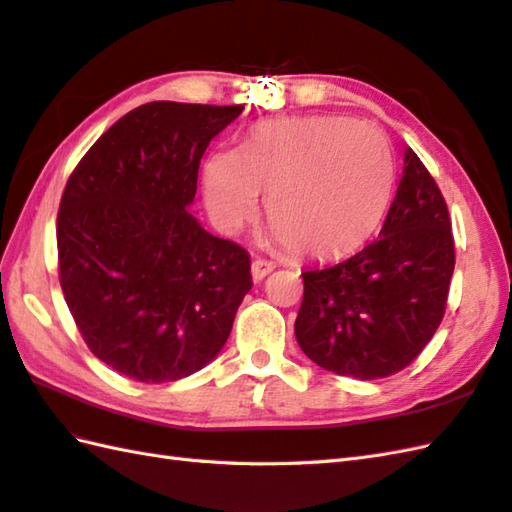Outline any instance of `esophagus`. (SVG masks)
<instances>
[{
  "instance_id": "obj_1",
  "label": "esophagus",
  "mask_w": 512,
  "mask_h": 512,
  "mask_svg": "<svg viewBox=\"0 0 512 512\" xmlns=\"http://www.w3.org/2000/svg\"><path fill=\"white\" fill-rule=\"evenodd\" d=\"M275 270V264L268 262V259H255L253 264H250V273H253L255 281H262L266 275H270Z\"/></svg>"
}]
</instances>
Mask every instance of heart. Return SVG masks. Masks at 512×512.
Segmentation results:
<instances>
[{
    "label": "heart",
    "instance_id": "obj_1",
    "mask_svg": "<svg viewBox=\"0 0 512 512\" xmlns=\"http://www.w3.org/2000/svg\"><path fill=\"white\" fill-rule=\"evenodd\" d=\"M394 180L385 134L347 116L259 125L237 151H213L204 165L206 202L224 231L250 220L266 193L273 237L314 259L361 246L385 217Z\"/></svg>",
    "mask_w": 512,
    "mask_h": 512
}]
</instances>
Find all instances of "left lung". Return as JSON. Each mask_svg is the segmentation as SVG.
I'll list each match as a JSON object with an SVG mask.
<instances>
[{"instance_id": "1", "label": "left lung", "mask_w": 512, "mask_h": 512, "mask_svg": "<svg viewBox=\"0 0 512 512\" xmlns=\"http://www.w3.org/2000/svg\"><path fill=\"white\" fill-rule=\"evenodd\" d=\"M455 246L447 202L416 151L378 239L330 268L301 273L297 343L339 376L385 378L427 345L447 308Z\"/></svg>"}]
</instances>
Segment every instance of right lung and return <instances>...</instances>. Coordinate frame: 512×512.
<instances>
[{
	"label": "right lung",
	"mask_w": 512,
	"mask_h": 512,
	"mask_svg": "<svg viewBox=\"0 0 512 512\" xmlns=\"http://www.w3.org/2000/svg\"><path fill=\"white\" fill-rule=\"evenodd\" d=\"M242 105L154 101L107 129L65 184L59 281L90 352L140 383L220 354L250 281L246 250L187 211L206 147Z\"/></svg>",
	"instance_id": "add662e5"
}]
</instances>
